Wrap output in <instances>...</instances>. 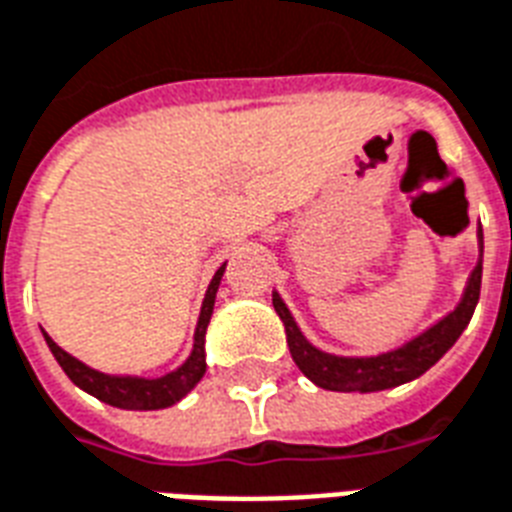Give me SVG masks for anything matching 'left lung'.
I'll return each instance as SVG.
<instances>
[{"label":"left lung","instance_id":"obj_1","mask_svg":"<svg viewBox=\"0 0 512 512\" xmlns=\"http://www.w3.org/2000/svg\"><path fill=\"white\" fill-rule=\"evenodd\" d=\"M478 235H481V229H478ZM481 272L483 235L481 259L470 272L462 301L454 307V312H449L433 328H427L425 334H419L417 339H411L398 350L382 352V355H374V358H342V355L318 350L315 344L304 339L301 328L296 326V320H293L285 301L277 293H272V304H275V312L283 320L293 363L299 366L301 374L307 376L310 382H315L323 390L334 392H379L417 379L454 347V342L462 336V331L473 318L475 304H478V296H481Z\"/></svg>","mask_w":512,"mask_h":512}]
</instances>
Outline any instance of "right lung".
Returning <instances> with one entry per match:
<instances>
[{
	"mask_svg": "<svg viewBox=\"0 0 512 512\" xmlns=\"http://www.w3.org/2000/svg\"><path fill=\"white\" fill-rule=\"evenodd\" d=\"M227 264H221L213 275L208 291H205V299H202L200 320H197V328H194V347L189 352V358L165 376H157V379H144V376H112L101 374L95 368L85 366L82 360H77L74 355H69L66 350H61L58 344L45 334V342L50 347V352L58 360V366L66 371L71 382L77 384L79 390L90 392L93 398L104 400L109 406L128 408V411H157V408H168L173 403L184 398L186 392L194 390V384L200 382L202 374H205V331H208V323H211L213 304H216V291H219L221 275H224Z\"/></svg>",
	"mask_w": 512,
	"mask_h": 512,
	"instance_id": "1",
	"label": "right lung"
}]
</instances>
